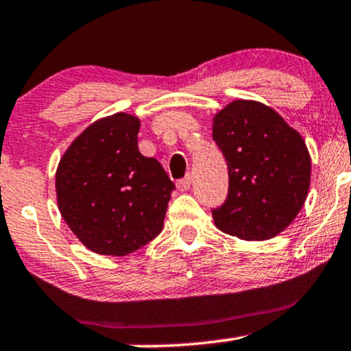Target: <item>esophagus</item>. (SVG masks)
Listing matches in <instances>:
<instances>
[{
  "instance_id": "obj_1",
  "label": "esophagus",
  "mask_w": 351,
  "mask_h": 351,
  "mask_svg": "<svg viewBox=\"0 0 351 351\" xmlns=\"http://www.w3.org/2000/svg\"><path fill=\"white\" fill-rule=\"evenodd\" d=\"M191 187V176H186L184 179L177 180V189L179 191H189Z\"/></svg>"
}]
</instances>
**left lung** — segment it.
<instances>
[{"label":"left lung","instance_id":"1","mask_svg":"<svg viewBox=\"0 0 351 351\" xmlns=\"http://www.w3.org/2000/svg\"><path fill=\"white\" fill-rule=\"evenodd\" d=\"M213 138L229 169V194L214 224L244 241L285 231L306 201L311 157L300 132L267 105L234 100L213 119Z\"/></svg>","mask_w":351,"mask_h":351}]
</instances>
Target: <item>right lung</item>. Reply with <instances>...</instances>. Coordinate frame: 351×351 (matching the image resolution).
<instances>
[{
    "instance_id": "add662e5",
    "label": "right lung",
    "mask_w": 351,
    "mask_h": 351,
    "mask_svg": "<svg viewBox=\"0 0 351 351\" xmlns=\"http://www.w3.org/2000/svg\"><path fill=\"white\" fill-rule=\"evenodd\" d=\"M141 120L119 112L90 123L60 159L55 176L62 217L80 243L127 256L159 236L174 182L138 150Z\"/></svg>"
}]
</instances>
